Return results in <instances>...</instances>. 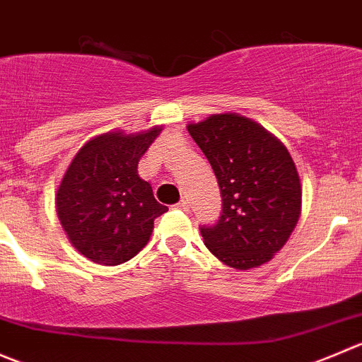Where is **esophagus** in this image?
<instances>
[{"label":"esophagus","mask_w":362,"mask_h":362,"mask_svg":"<svg viewBox=\"0 0 362 362\" xmlns=\"http://www.w3.org/2000/svg\"><path fill=\"white\" fill-rule=\"evenodd\" d=\"M174 207H176V209H180V211H188L189 209L188 200H181V202H177Z\"/></svg>","instance_id":"1"}]
</instances>
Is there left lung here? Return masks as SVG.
<instances>
[{
  "instance_id": "8db88e82",
  "label": "left lung",
  "mask_w": 362,
  "mask_h": 362,
  "mask_svg": "<svg viewBox=\"0 0 362 362\" xmlns=\"http://www.w3.org/2000/svg\"><path fill=\"white\" fill-rule=\"evenodd\" d=\"M188 132L209 160L221 192V214L200 227L209 252L234 269L269 262L301 214V181L291 153L255 121L213 114Z\"/></svg>"
}]
</instances>
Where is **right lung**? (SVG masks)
I'll return each mask as SVG.
<instances>
[{
	"label": "right lung",
	"mask_w": 362,
	"mask_h": 362,
	"mask_svg": "<svg viewBox=\"0 0 362 362\" xmlns=\"http://www.w3.org/2000/svg\"><path fill=\"white\" fill-rule=\"evenodd\" d=\"M162 127L141 134L109 132L86 142L64 173L56 211L71 245L86 259L117 266L149 241L155 218L167 211L137 174L139 160Z\"/></svg>",
	"instance_id": "obj_1"
}]
</instances>
